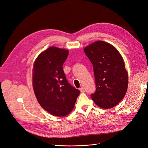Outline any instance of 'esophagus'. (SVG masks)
Returning <instances> with one entry per match:
<instances>
[{
  "label": "esophagus",
  "instance_id": "obj_1",
  "mask_svg": "<svg viewBox=\"0 0 148 148\" xmlns=\"http://www.w3.org/2000/svg\"><path fill=\"white\" fill-rule=\"evenodd\" d=\"M79 90H80V92H81V93H84V92H85V90H84V88L83 87H81V88H79Z\"/></svg>",
  "mask_w": 148,
  "mask_h": 148
}]
</instances>
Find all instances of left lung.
Instances as JSON below:
<instances>
[{"label": "left lung", "mask_w": 148, "mask_h": 148, "mask_svg": "<svg viewBox=\"0 0 148 148\" xmlns=\"http://www.w3.org/2000/svg\"><path fill=\"white\" fill-rule=\"evenodd\" d=\"M84 53L93 64L96 91L91 98L99 107L110 109L125 97L128 74L123 59L115 47L98 40L85 47Z\"/></svg>", "instance_id": "1"}]
</instances>
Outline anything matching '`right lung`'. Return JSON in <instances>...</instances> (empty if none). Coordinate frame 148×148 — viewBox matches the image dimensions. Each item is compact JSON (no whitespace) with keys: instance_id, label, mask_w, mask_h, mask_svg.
Wrapping results in <instances>:
<instances>
[{"instance_id":"obj_1","label":"right lung","mask_w":148,"mask_h":148,"mask_svg":"<svg viewBox=\"0 0 148 148\" xmlns=\"http://www.w3.org/2000/svg\"><path fill=\"white\" fill-rule=\"evenodd\" d=\"M67 50L50 47L38 56L33 69L34 94L44 109L54 116H64L73 110L80 91L67 81L62 65Z\"/></svg>"}]
</instances>
